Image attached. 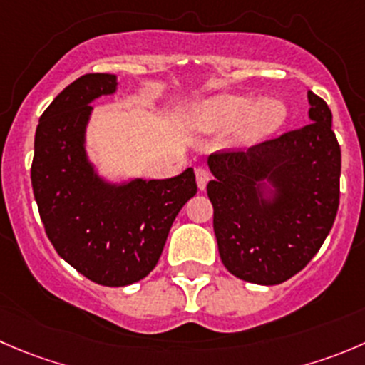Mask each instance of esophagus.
Returning a JSON list of instances; mask_svg holds the SVG:
<instances>
[{"mask_svg":"<svg viewBox=\"0 0 365 365\" xmlns=\"http://www.w3.org/2000/svg\"><path fill=\"white\" fill-rule=\"evenodd\" d=\"M208 180H210V173H208L205 168H197L196 169V182H197V187H200V190H203L205 187H207Z\"/></svg>","mask_w":365,"mask_h":365,"instance_id":"obj_1","label":"esophagus"}]
</instances>
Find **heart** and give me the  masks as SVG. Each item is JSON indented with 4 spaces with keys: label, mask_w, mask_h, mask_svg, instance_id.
Masks as SVG:
<instances>
[{
    "label": "heart",
    "mask_w": 365,
    "mask_h": 365,
    "mask_svg": "<svg viewBox=\"0 0 365 365\" xmlns=\"http://www.w3.org/2000/svg\"><path fill=\"white\" fill-rule=\"evenodd\" d=\"M287 121V107L280 100L258 101L250 94H221L201 103L190 114V125L200 130H225L240 125V139L255 143L277 132Z\"/></svg>",
    "instance_id": "obj_1"
}]
</instances>
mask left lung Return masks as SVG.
Masks as SVG:
<instances>
[{"label":"left lung","mask_w":365,"mask_h":365,"mask_svg":"<svg viewBox=\"0 0 365 365\" xmlns=\"http://www.w3.org/2000/svg\"><path fill=\"white\" fill-rule=\"evenodd\" d=\"M309 103L312 123L303 128L208 157L219 255L233 277L250 284L278 285L294 277L323 246L337 215L341 146L327 101L309 91ZM264 181L275 187L272 200L263 197Z\"/></svg>","instance_id":"left-lung-1"}]
</instances>
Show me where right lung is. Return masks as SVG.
Listing matches in <instances>:
<instances>
[{
    "label": "right lung",
    "mask_w": 365,
    "mask_h": 365,
    "mask_svg": "<svg viewBox=\"0 0 365 365\" xmlns=\"http://www.w3.org/2000/svg\"><path fill=\"white\" fill-rule=\"evenodd\" d=\"M114 74H83L38 119L31 187L46 235L78 272L105 287L148 277L173 221L197 192L192 168L168 180L103 182L85 155L91 101L115 93Z\"/></svg>",
    "instance_id": "obj_1"
}]
</instances>
